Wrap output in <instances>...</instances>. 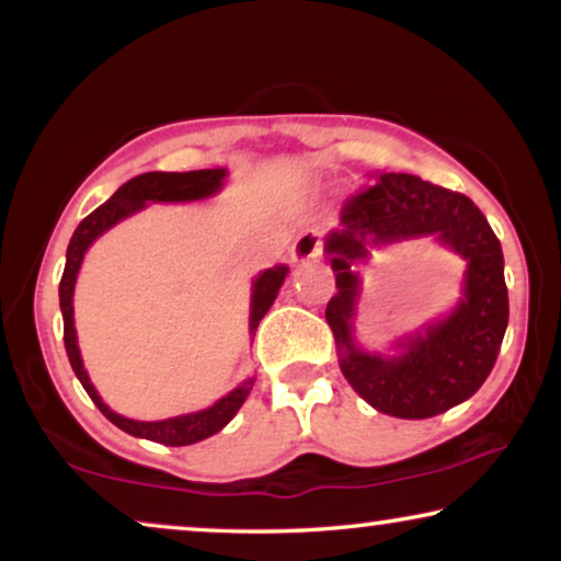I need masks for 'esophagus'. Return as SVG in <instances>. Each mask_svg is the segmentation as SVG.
Masks as SVG:
<instances>
[{"instance_id":"1","label":"esophagus","mask_w":561,"mask_h":561,"mask_svg":"<svg viewBox=\"0 0 561 561\" xmlns=\"http://www.w3.org/2000/svg\"><path fill=\"white\" fill-rule=\"evenodd\" d=\"M321 252H324V232H319V229H306V232L296 237L294 248H290V257H294L296 263H306V260L319 257Z\"/></svg>"}]
</instances>
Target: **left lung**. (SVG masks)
<instances>
[{
	"instance_id": "8db88e82",
	"label": "left lung",
	"mask_w": 561,
	"mask_h": 561,
	"mask_svg": "<svg viewBox=\"0 0 561 561\" xmlns=\"http://www.w3.org/2000/svg\"><path fill=\"white\" fill-rule=\"evenodd\" d=\"M432 233L468 260L466 298L447 320L404 337L398 356L363 353L351 340L356 263L378 243ZM327 255L336 275L327 321L342 375L373 409L396 419H428L478 393L508 327V288L501 240L472 198L411 173H378L344 202L340 227L327 237Z\"/></svg>"
}]
</instances>
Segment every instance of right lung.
<instances>
[{"label": "right lung", "instance_id": "obj_1", "mask_svg": "<svg viewBox=\"0 0 561 561\" xmlns=\"http://www.w3.org/2000/svg\"><path fill=\"white\" fill-rule=\"evenodd\" d=\"M225 175H227L225 168H206V171H188V173L152 171V173L135 175L133 181H127L125 186L114 191L112 198H106L99 209L91 211L89 217L76 227L71 244H68V252H66V267H64V278H60L58 294H60V311H64V342H66V352H68V359H71L76 378L81 380V386L89 393L91 401L96 403V409L102 411L114 426H119L122 432L133 436H142V439L165 444V447H186V444H196L206 439V436L221 432V428L234 419V413L240 411L244 398L250 396L252 386H255V378L244 380L240 388L232 390V393L219 398L211 409L198 411V413H186V416H175L165 421H133V419L119 416V413H114L110 405L99 398L96 388L91 386L89 375L83 370L79 344H76V329H73L76 275H79L83 252L89 250V244L94 242L99 234H104L106 229L117 225V221L129 217V214L145 209V204L148 202H196V198L217 194L221 188V181H225ZM286 273H288L286 265L267 267V271L260 273L255 283H252L250 334H255L260 319H263L267 309L273 306L283 280H286Z\"/></svg>", "mask_w": 561, "mask_h": 561}]
</instances>
